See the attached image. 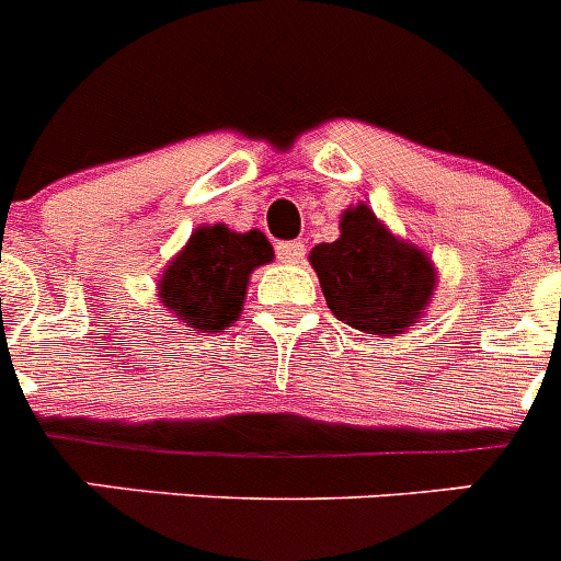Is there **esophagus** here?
I'll return each mask as SVG.
<instances>
[{
	"label": "esophagus",
	"mask_w": 561,
	"mask_h": 561,
	"mask_svg": "<svg viewBox=\"0 0 561 561\" xmlns=\"http://www.w3.org/2000/svg\"><path fill=\"white\" fill-rule=\"evenodd\" d=\"M306 255V247L300 241H280L277 244V257L284 261V264H300Z\"/></svg>",
	"instance_id": "1"
}]
</instances>
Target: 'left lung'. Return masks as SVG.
I'll return each instance as SVG.
<instances>
[{"label": "left lung", "instance_id": "1", "mask_svg": "<svg viewBox=\"0 0 561 561\" xmlns=\"http://www.w3.org/2000/svg\"><path fill=\"white\" fill-rule=\"evenodd\" d=\"M331 314L365 334L393 340L419 323L438 286L433 257L396 236L365 202L340 216V238L309 252Z\"/></svg>", "mask_w": 561, "mask_h": 561}]
</instances>
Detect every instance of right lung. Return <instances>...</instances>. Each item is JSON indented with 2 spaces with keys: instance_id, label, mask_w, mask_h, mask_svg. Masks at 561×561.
<instances>
[{
  "instance_id": "1",
  "label": "right lung",
  "mask_w": 561,
  "mask_h": 561,
  "mask_svg": "<svg viewBox=\"0 0 561 561\" xmlns=\"http://www.w3.org/2000/svg\"><path fill=\"white\" fill-rule=\"evenodd\" d=\"M272 257L275 250L261 230L202 225L162 270L157 297L187 331L219 334L241 317L252 272Z\"/></svg>"
}]
</instances>
